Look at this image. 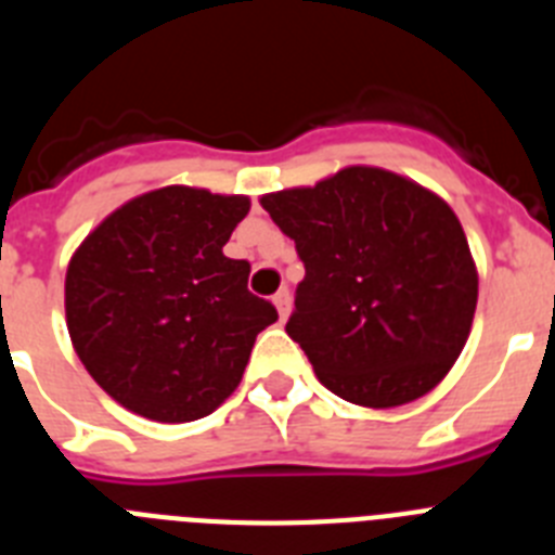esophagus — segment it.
<instances>
[{"mask_svg": "<svg viewBox=\"0 0 555 555\" xmlns=\"http://www.w3.org/2000/svg\"><path fill=\"white\" fill-rule=\"evenodd\" d=\"M272 302L278 308V313H281V320H286L288 311H292V294H288V288H281V292L274 294Z\"/></svg>", "mask_w": 555, "mask_h": 555, "instance_id": "1", "label": "esophagus"}]
</instances>
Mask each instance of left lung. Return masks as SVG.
Listing matches in <instances>:
<instances>
[{"instance_id": "1", "label": "left lung", "mask_w": 555, "mask_h": 555, "mask_svg": "<svg viewBox=\"0 0 555 555\" xmlns=\"http://www.w3.org/2000/svg\"><path fill=\"white\" fill-rule=\"evenodd\" d=\"M261 205L306 267L286 333L322 386L366 409L428 395L467 345L478 302L453 208L375 166H347Z\"/></svg>"}]
</instances>
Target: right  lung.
Listing matches in <instances>:
<instances>
[{
  "instance_id": "right-lung-1",
  "label": "right lung",
  "mask_w": 555,
  "mask_h": 555,
  "mask_svg": "<svg viewBox=\"0 0 555 555\" xmlns=\"http://www.w3.org/2000/svg\"><path fill=\"white\" fill-rule=\"evenodd\" d=\"M249 199L166 185L88 233L66 272V325L82 366L132 414L191 423L228 400L255 336L278 320L222 253Z\"/></svg>"
}]
</instances>
